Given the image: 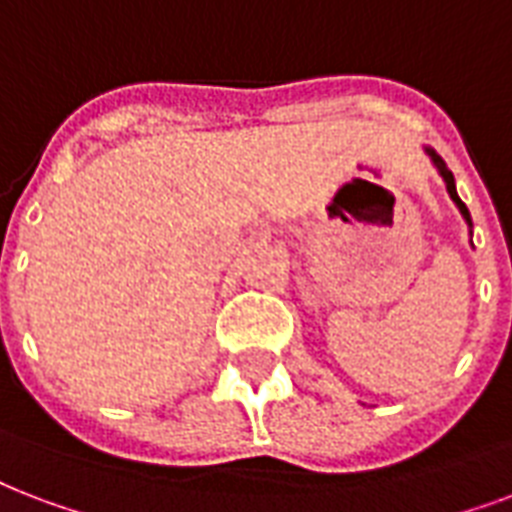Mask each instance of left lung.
Listing matches in <instances>:
<instances>
[{"instance_id":"1","label":"left lung","mask_w":512,"mask_h":512,"mask_svg":"<svg viewBox=\"0 0 512 512\" xmlns=\"http://www.w3.org/2000/svg\"><path fill=\"white\" fill-rule=\"evenodd\" d=\"M424 152H427L429 158H432V163H435V169L440 171V177H443V182H446V190H448V195H451V201H454L456 209H459V212H462L464 222H467V225H470V236H473V220H470V212H467V206L462 204V198H459V195H456L454 174H451V171L446 169V163H443V158H440L438 152H435V150H429V147H424Z\"/></svg>"}]
</instances>
